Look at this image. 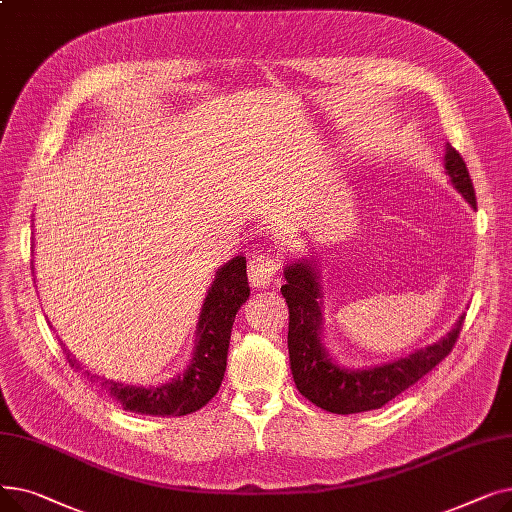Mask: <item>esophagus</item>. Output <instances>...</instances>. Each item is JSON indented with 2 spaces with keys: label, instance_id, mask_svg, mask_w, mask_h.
<instances>
[{
  "label": "esophagus",
  "instance_id": "obj_1",
  "mask_svg": "<svg viewBox=\"0 0 512 512\" xmlns=\"http://www.w3.org/2000/svg\"><path fill=\"white\" fill-rule=\"evenodd\" d=\"M278 259L270 253H257L249 261V282L255 288H267L270 284L278 282Z\"/></svg>",
  "mask_w": 512,
  "mask_h": 512
}]
</instances>
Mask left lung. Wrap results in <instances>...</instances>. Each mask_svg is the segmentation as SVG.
Returning <instances> with one entry per match:
<instances>
[{"mask_svg":"<svg viewBox=\"0 0 512 512\" xmlns=\"http://www.w3.org/2000/svg\"><path fill=\"white\" fill-rule=\"evenodd\" d=\"M444 170L450 184L475 209V191L463 157L446 145ZM319 261L313 255L290 259L284 265L286 284L280 288L288 303V355L299 392L313 405L338 415L380 409L432 371L461 334L465 315L438 342L373 367H344L332 359L324 342V286Z\"/></svg>","mask_w":512,"mask_h":512,"instance_id":"8db88e82","label":"left lung"}]
</instances>
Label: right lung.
Segmentation results:
<instances>
[{
	"mask_svg": "<svg viewBox=\"0 0 512 512\" xmlns=\"http://www.w3.org/2000/svg\"><path fill=\"white\" fill-rule=\"evenodd\" d=\"M249 294L247 257L236 255L218 267L205 294L195 330L197 338L191 361H188L182 373L166 384L128 386L124 382L107 380L105 375L85 369L70 351H66L68 363L83 373L87 382H91L95 388L118 400L124 411L157 417H180L195 413L205 407L222 386L234 317L238 309L247 303Z\"/></svg>",
	"mask_w": 512,
	"mask_h": 512,
	"instance_id": "obj_1",
	"label": "right lung"
}]
</instances>
